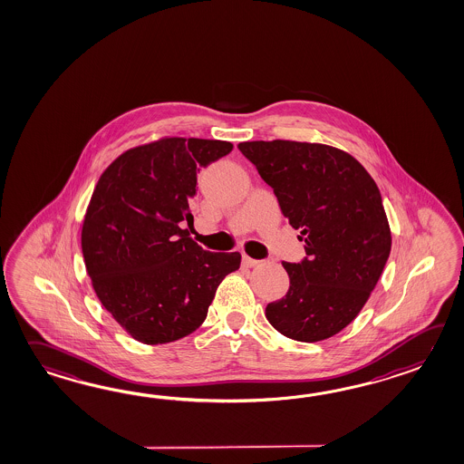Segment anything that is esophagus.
Listing matches in <instances>:
<instances>
[{"instance_id":"34e87169","label":"esophagus","mask_w":464,"mask_h":464,"mask_svg":"<svg viewBox=\"0 0 464 464\" xmlns=\"http://www.w3.org/2000/svg\"><path fill=\"white\" fill-rule=\"evenodd\" d=\"M256 265H259V261L255 259V257L243 256V266H245V268H253V266H256Z\"/></svg>"}]
</instances>
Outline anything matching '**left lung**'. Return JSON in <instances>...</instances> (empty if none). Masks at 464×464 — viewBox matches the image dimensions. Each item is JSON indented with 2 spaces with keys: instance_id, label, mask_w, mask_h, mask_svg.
<instances>
[{
  "instance_id": "obj_1",
  "label": "left lung",
  "mask_w": 464,
  "mask_h": 464,
  "mask_svg": "<svg viewBox=\"0 0 464 464\" xmlns=\"http://www.w3.org/2000/svg\"><path fill=\"white\" fill-rule=\"evenodd\" d=\"M237 148L273 188L306 249L298 265L283 263L288 293L268 303L266 320L291 340H328L360 314L390 256L382 193L356 158L330 144L273 140Z\"/></svg>"
}]
</instances>
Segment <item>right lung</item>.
Here are the masks:
<instances>
[{
    "instance_id": "1",
    "label": "right lung",
    "mask_w": 464,
    "mask_h": 464,
    "mask_svg": "<svg viewBox=\"0 0 464 464\" xmlns=\"http://www.w3.org/2000/svg\"><path fill=\"white\" fill-rule=\"evenodd\" d=\"M229 141L163 136L118 156L100 176L82 219L84 266L104 309L133 340L165 344L207 320L239 253H209L179 221L193 219L198 171Z\"/></svg>"
}]
</instances>
